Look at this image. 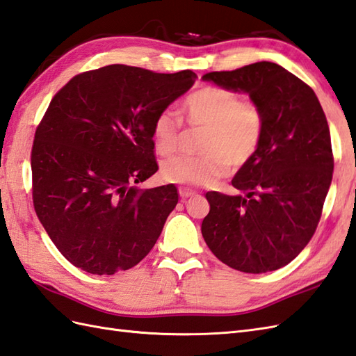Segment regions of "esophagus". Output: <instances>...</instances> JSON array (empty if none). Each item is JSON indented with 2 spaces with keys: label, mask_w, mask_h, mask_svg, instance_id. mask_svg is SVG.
Instances as JSON below:
<instances>
[{
  "label": "esophagus",
  "mask_w": 356,
  "mask_h": 356,
  "mask_svg": "<svg viewBox=\"0 0 356 356\" xmlns=\"http://www.w3.org/2000/svg\"><path fill=\"white\" fill-rule=\"evenodd\" d=\"M179 194L181 197V200H186V198H191V197L197 195L195 191H193V189H189V188H185V186L179 188Z\"/></svg>",
  "instance_id": "34e87169"
}]
</instances>
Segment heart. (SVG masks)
Instances as JSON below:
<instances>
[{
    "mask_svg": "<svg viewBox=\"0 0 356 356\" xmlns=\"http://www.w3.org/2000/svg\"><path fill=\"white\" fill-rule=\"evenodd\" d=\"M188 122L204 127L202 156H180L162 167V179L186 186H208L227 176L230 168L249 162L258 150L264 134V117L252 100H239L232 89L204 86L186 97L181 106ZM153 144L159 156L168 158L180 143V122L175 113L156 117Z\"/></svg>",
    "mask_w": 356,
    "mask_h": 356,
    "instance_id": "b5f03b06",
    "label": "heart"
}]
</instances>
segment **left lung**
<instances>
[{
  "label": "left lung",
  "mask_w": 356,
  "mask_h": 356,
  "mask_svg": "<svg viewBox=\"0 0 356 356\" xmlns=\"http://www.w3.org/2000/svg\"><path fill=\"white\" fill-rule=\"evenodd\" d=\"M204 81L250 97L264 117L253 158L232 185L244 195L206 193L202 235L238 271L267 273L290 264L309 243L334 172L329 126L316 92L273 62L209 72Z\"/></svg>",
  "instance_id": "obj_1"
}]
</instances>
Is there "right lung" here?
<instances>
[{
    "label": "right lung",
    "instance_id": "add662e5",
    "mask_svg": "<svg viewBox=\"0 0 356 356\" xmlns=\"http://www.w3.org/2000/svg\"><path fill=\"white\" fill-rule=\"evenodd\" d=\"M193 71L107 65L72 77L49 103L31 150L33 203L54 245L90 275L143 261L179 202L177 188L139 189L158 171L153 122Z\"/></svg>",
    "mask_w": 356,
    "mask_h": 356
}]
</instances>
